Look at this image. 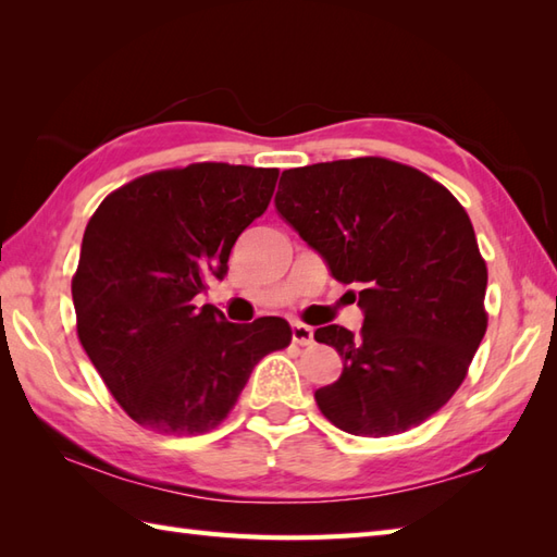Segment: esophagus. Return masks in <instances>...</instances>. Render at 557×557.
Returning <instances> with one entry per match:
<instances>
[{
  "label": "esophagus",
  "instance_id": "obj_1",
  "mask_svg": "<svg viewBox=\"0 0 557 557\" xmlns=\"http://www.w3.org/2000/svg\"><path fill=\"white\" fill-rule=\"evenodd\" d=\"M292 339L297 342V345H301V347L313 345V327L304 325V323H294L292 325Z\"/></svg>",
  "mask_w": 557,
  "mask_h": 557
}]
</instances>
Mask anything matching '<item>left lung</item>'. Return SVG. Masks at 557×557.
I'll use <instances>...</instances> for the list:
<instances>
[{
    "mask_svg": "<svg viewBox=\"0 0 557 557\" xmlns=\"http://www.w3.org/2000/svg\"><path fill=\"white\" fill-rule=\"evenodd\" d=\"M275 208L335 280L359 289L361 333L325 325L313 335L342 357V375L315 389L323 417L366 437L433 417L488 325V270L467 210L443 184L385 158L282 172Z\"/></svg>",
    "mask_w": 557,
    "mask_h": 557,
    "instance_id": "1",
    "label": "left lung"
}]
</instances>
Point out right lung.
<instances>
[{"instance_id": "add662e5", "label": "right lung", "mask_w": 557, "mask_h": 557, "mask_svg": "<svg viewBox=\"0 0 557 557\" xmlns=\"http://www.w3.org/2000/svg\"><path fill=\"white\" fill-rule=\"evenodd\" d=\"M277 174L227 162L152 172L116 188L90 218L71 280L78 339L144 429L212 431L253 366L292 342L282 318L239 325L194 304L212 277L227 275L232 246L265 212Z\"/></svg>"}]
</instances>
